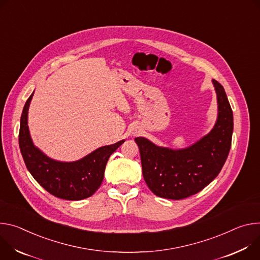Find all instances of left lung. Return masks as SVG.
I'll return each instance as SVG.
<instances>
[{
  "label": "left lung",
  "mask_w": 260,
  "mask_h": 260,
  "mask_svg": "<svg viewBox=\"0 0 260 260\" xmlns=\"http://www.w3.org/2000/svg\"><path fill=\"white\" fill-rule=\"evenodd\" d=\"M218 102L214 128L192 146L174 150L136 137L142 175L150 190L168 199H184L207 187L221 171L232 147L234 115L223 86L213 79Z\"/></svg>",
  "instance_id": "8db88e82"
}]
</instances>
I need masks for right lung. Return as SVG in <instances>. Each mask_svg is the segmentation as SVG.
Listing matches in <instances>:
<instances>
[{"label": "right lung", "instance_id": "right-lung-1", "mask_svg": "<svg viewBox=\"0 0 260 260\" xmlns=\"http://www.w3.org/2000/svg\"><path fill=\"white\" fill-rule=\"evenodd\" d=\"M33 94L26 100L20 118L19 149L27 170L50 194L66 200L92 196L100 187L108 158L125 140L101 147L80 160L61 162L50 159L34 146L27 126V110Z\"/></svg>", "mask_w": 260, "mask_h": 260}]
</instances>
